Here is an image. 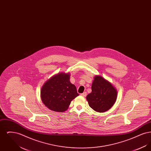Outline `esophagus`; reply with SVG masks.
I'll return each mask as SVG.
<instances>
[{"label": "esophagus", "mask_w": 151, "mask_h": 151, "mask_svg": "<svg viewBox=\"0 0 151 151\" xmlns=\"http://www.w3.org/2000/svg\"><path fill=\"white\" fill-rule=\"evenodd\" d=\"M80 95L81 96H83V97H85V96H86V92H84V93H83L80 94Z\"/></svg>", "instance_id": "1"}]
</instances>
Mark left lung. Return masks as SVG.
Segmentation results:
<instances>
[{
    "label": "left lung",
    "mask_w": 151,
    "mask_h": 151,
    "mask_svg": "<svg viewBox=\"0 0 151 151\" xmlns=\"http://www.w3.org/2000/svg\"><path fill=\"white\" fill-rule=\"evenodd\" d=\"M92 92L86 99L89 106L94 111L103 113L111 108L117 98V91L113 84L100 75L94 76Z\"/></svg>",
    "instance_id": "1"
}]
</instances>
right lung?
<instances>
[{"label": "right lung", "mask_w": 151, "mask_h": 151, "mask_svg": "<svg viewBox=\"0 0 151 151\" xmlns=\"http://www.w3.org/2000/svg\"><path fill=\"white\" fill-rule=\"evenodd\" d=\"M69 73L59 72L47 80L41 90L43 104L51 110L64 112L72 100L79 96L76 88L70 81Z\"/></svg>", "instance_id": "add662e5"}]
</instances>
